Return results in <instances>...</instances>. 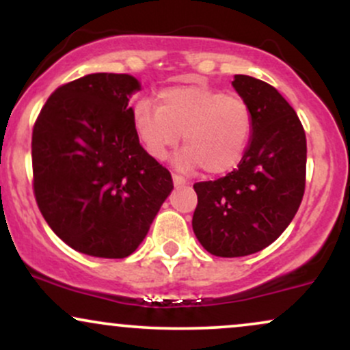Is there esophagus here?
<instances>
[{"mask_svg":"<svg viewBox=\"0 0 350 350\" xmlns=\"http://www.w3.org/2000/svg\"><path fill=\"white\" fill-rule=\"evenodd\" d=\"M172 183H174L176 187H180V186H186L187 180L184 178H180L178 174H172Z\"/></svg>","mask_w":350,"mask_h":350,"instance_id":"34e87169","label":"esophagus"}]
</instances>
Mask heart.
<instances>
[{
    "label": "heart",
    "instance_id": "1",
    "mask_svg": "<svg viewBox=\"0 0 350 350\" xmlns=\"http://www.w3.org/2000/svg\"><path fill=\"white\" fill-rule=\"evenodd\" d=\"M133 126L148 154L166 158L180 142L176 156L183 171L204 167L224 174L242 161L252 136V110L243 98L204 85L171 87L158 95V107L142 100L133 110Z\"/></svg>",
    "mask_w": 350,
    "mask_h": 350
}]
</instances>
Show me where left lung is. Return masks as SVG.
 <instances>
[{"mask_svg":"<svg viewBox=\"0 0 350 350\" xmlns=\"http://www.w3.org/2000/svg\"><path fill=\"white\" fill-rule=\"evenodd\" d=\"M235 92L252 110L250 143L226 178L194 184L192 230L215 256H247L275 242L298 212L306 180V135L275 87L235 75Z\"/></svg>","mask_w":350,"mask_h":350,"instance_id":"1","label":"left lung"}]
</instances>
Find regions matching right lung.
Segmentation results:
<instances>
[{"instance_id": "add662e5", "label": "right lung", "mask_w": 350, "mask_h": 350, "mask_svg": "<svg viewBox=\"0 0 350 350\" xmlns=\"http://www.w3.org/2000/svg\"><path fill=\"white\" fill-rule=\"evenodd\" d=\"M128 74H88L47 98L33 130L34 194L54 234L98 258H124L143 242L174 189L139 144Z\"/></svg>"}]
</instances>
